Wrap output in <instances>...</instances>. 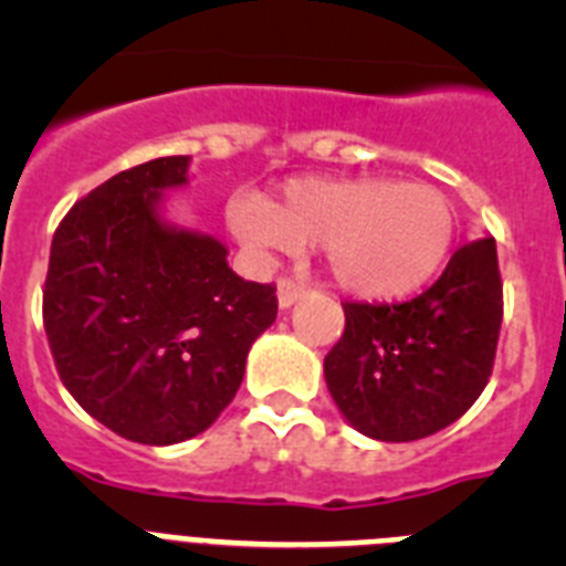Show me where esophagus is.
I'll return each instance as SVG.
<instances>
[{
  "label": "esophagus",
  "mask_w": 566,
  "mask_h": 566,
  "mask_svg": "<svg viewBox=\"0 0 566 566\" xmlns=\"http://www.w3.org/2000/svg\"><path fill=\"white\" fill-rule=\"evenodd\" d=\"M303 294H306V286H303V283H297V280H292V277L277 280V300L283 308H289L292 303H297Z\"/></svg>",
  "instance_id": "esophagus-1"
}]
</instances>
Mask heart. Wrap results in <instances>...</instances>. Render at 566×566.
<instances>
[{
  "label": "heart",
  "mask_w": 566,
  "mask_h": 566,
  "mask_svg": "<svg viewBox=\"0 0 566 566\" xmlns=\"http://www.w3.org/2000/svg\"><path fill=\"white\" fill-rule=\"evenodd\" d=\"M229 221L263 252L319 247L339 286L379 300L428 283L457 238V209L442 189L391 178H303L274 207L238 198Z\"/></svg>",
  "instance_id": "1"
}]
</instances>
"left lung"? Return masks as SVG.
Wrapping results in <instances>:
<instances>
[{"label": "left lung", "mask_w": 566, "mask_h": 566, "mask_svg": "<svg viewBox=\"0 0 566 566\" xmlns=\"http://www.w3.org/2000/svg\"><path fill=\"white\" fill-rule=\"evenodd\" d=\"M345 332L326 354L343 417L379 442H413L457 422L484 391L504 300L496 240L453 252L431 289L405 303H343Z\"/></svg>", "instance_id": "1"}]
</instances>
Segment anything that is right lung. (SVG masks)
Here are the masks:
<instances>
[{
	"mask_svg": "<svg viewBox=\"0 0 566 566\" xmlns=\"http://www.w3.org/2000/svg\"><path fill=\"white\" fill-rule=\"evenodd\" d=\"M187 155H167L113 175L50 243L42 319L59 379L129 442L207 431L277 317L274 283L238 277L223 243L158 221L161 192L187 181Z\"/></svg>",
	"mask_w": 566,
	"mask_h": 566,
	"instance_id": "add662e5",
	"label": "right lung"
}]
</instances>
